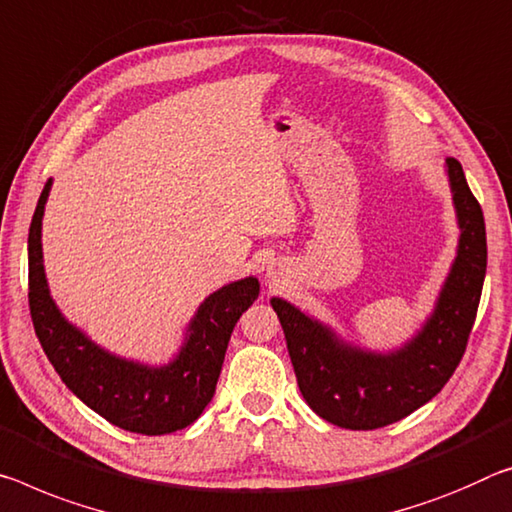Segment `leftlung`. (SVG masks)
Masks as SVG:
<instances>
[{"instance_id":"left-lung-1","label":"left lung","mask_w":512,"mask_h":512,"mask_svg":"<svg viewBox=\"0 0 512 512\" xmlns=\"http://www.w3.org/2000/svg\"><path fill=\"white\" fill-rule=\"evenodd\" d=\"M446 173L460 225L458 255L433 314L399 351L373 353L344 344L287 300L271 298L300 394L316 415L339 428L373 431L408 417L449 383L465 355L483 291L488 241L483 209L460 161L446 159Z\"/></svg>"}]
</instances>
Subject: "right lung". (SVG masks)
<instances>
[{
  "instance_id": "1",
  "label": "right lung",
  "mask_w": 512,
  "mask_h": 512,
  "mask_svg": "<svg viewBox=\"0 0 512 512\" xmlns=\"http://www.w3.org/2000/svg\"><path fill=\"white\" fill-rule=\"evenodd\" d=\"M50 189L52 180L40 193L29 227V310L47 360L77 399L123 431L166 435L191 426L216 392L239 316L259 296L257 278L230 282L207 296L186 328L177 358L164 367L111 355L68 323L50 296L40 243Z\"/></svg>"
}]
</instances>
